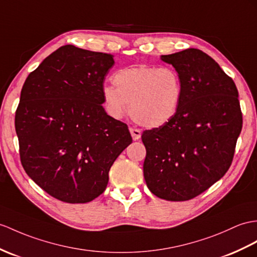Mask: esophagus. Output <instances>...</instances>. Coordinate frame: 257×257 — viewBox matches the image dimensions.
I'll list each match as a JSON object with an SVG mask.
<instances>
[{
	"label": "esophagus",
	"instance_id": "1",
	"mask_svg": "<svg viewBox=\"0 0 257 257\" xmlns=\"http://www.w3.org/2000/svg\"><path fill=\"white\" fill-rule=\"evenodd\" d=\"M130 132H131V134H132V137L134 141H137L141 139V135H142L141 130L135 128V127H130Z\"/></svg>",
	"mask_w": 257,
	"mask_h": 257
}]
</instances>
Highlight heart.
Listing matches in <instances>:
<instances>
[{
  "label": "heart",
  "mask_w": 257,
  "mask_h": 257,
  "mask_svg": "<svg viewBox=\"0 0 257 257\" xmlns=\"http://www.w3.org/2000/svg\"><path fill=\"white\" fill-rule=\"evenodd\" d=\"M113 85L103 86L102 101L108 113L120 118L130 113L146 127H159L176 115L182 95L179 73L172 67L136 65L113 75Z\"/></svg>",
  "instance_id": "obj_1"
}]
</instances>
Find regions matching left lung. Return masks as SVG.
Segmentation results:
<instances>
[{"mask_svg":"<svg viewBox=\"0 0 257 257\" xmlns=\"http://www.w3.org/2000/svg\"><path fill=\"white\" fill-rule=\"evenodd\" d=\"M161 60L182 83L179 108L168 123L144 131V178L159 198L189 201L220 180L232 164L242 130L239 92L233 79L198 49Z\"/></svg>","mask_w":257,"mask_h":257,"instance_id":"1","label":"left lung"}]
</instances>
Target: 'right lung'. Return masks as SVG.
Wrapping results in <instances>:
<instances>
[{
    "mask_svg": "<svg viewBox=\"0 0 257 257\" xmlns=\"http://www.w3.org/2000/svg\"><path fill=\"white\" fill-rule=\"evenodd\" d=\"M113 56L59 48L24 83L15 130L24 170L59 201L88 203L102 194L111 166L132 143L127 125L102 107Z\"/></svg>",
    "mask_w": 257,
    "mask_h": 257,
    "instance_id": "add662e5",
    "label": "right lung"
}]
</instances>
